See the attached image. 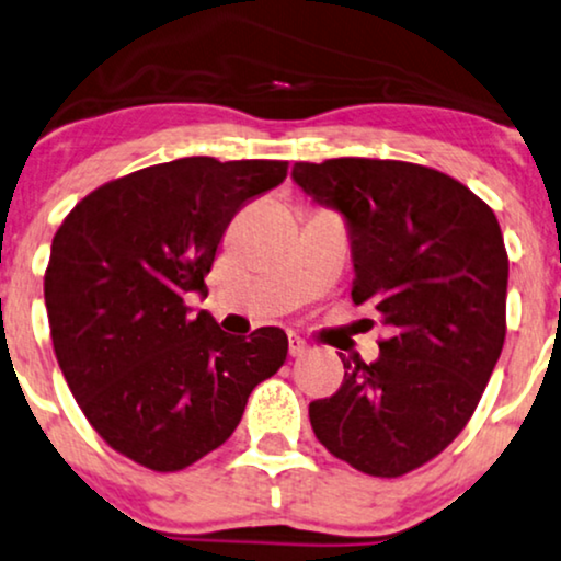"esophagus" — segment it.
<instances>
[{
	"instance_id": "obj_1",
	"label": "esophagus",
	"mask_w": 561,
	"mask_h": 561,
	"mask_svg": "<svg viewBox=\"0 0 561 561\" xmlns=\"http://www.w3.org/2000/svg\"><path fill=\"white\" fill-rule=\"evenodd\" d=\"M308 352H310V346L305 339L289 336V354H293V357H302V354H308Z\"/></svg>"
}]
</instances>
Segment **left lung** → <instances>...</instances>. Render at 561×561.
I'll return each mask as SVG.
<instances>
[{
  "label": "left lung",
  "instance_id": "obj_1",
  "mask_svg": "<svg viewBox=\"0 0 561 561\" xmlns=\"http://www.w3.org/2000/svg\"><path fill=\"white\" fill-rule=\"evenodd\" d=\"M293 181L350 232L352 300L391 339L310 403L325 450L370 477H401L471 420L505 344L507 253L494 211L439 170L399 160L295 162Z\"/></svg>",
  "mask_w": 561,
  "mask_h": 561
}]
</instances>
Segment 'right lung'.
<instances>
[{
	"label": "right lung",
	"instance_id": "obj_1",
	"mask_svg": "<svg viewBox=\"0 0 561 561\" xmlns=\"http://www.w3.org/2000/svg\"><path fill=\"white\" fill-rule=\"evenodd\" d=\"M285 179L282 160L160 162L95 188L56 230L44 279L54 352L113 450L152 471L186 469L285 365L282 329L230 336L183 302L207 295L236 211Z\"/></svg>",
	"mask_w": 561,
	"mask_h": 561
}]
</instances>
